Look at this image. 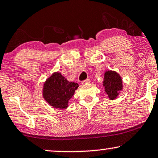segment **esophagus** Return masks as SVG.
<instances>
[{
	"label": "esophagus",
	"instance_id": "esophagus-1",
	"mask_svg": "<svg viewBox=\"0 0 158 158\" xmlns=\"http://www.w3.org/2000/svg\"><path fill=\"white\" fill-rule=\"evenodd\" d=\"M89 82H90V79H86L85 80H84V81H82L81 84H88V83H89Z\"/></svg>",
	"mask_w": 158,
	"mask_h": 158
}]
</instances>
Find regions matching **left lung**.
I'll return each instance as SVG.
<instances>
[{"label":"left lung","mask_w":158,"mask_h":158,"mask_svg":"<svg viewBox=\"0 0 158 158\" xmlns=\"http://www.w3.org/2000/svg\"><path fill=\"white\" fill-rule=\"evenodd\" d=\"M103 86L109 98L112 100L117 98L119 92L123 89V80L117 72L107 71L104 74Z\"/></svg>","instance_id":"1"}]
</instances>
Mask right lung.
<instances>
[{"mask_svg": "<svg viewBox=\"0 0 158 158\" xmlns=\"http://www.w3.org/2000/svg\"><path fill=\"white\" fill-rule=\"evenodd\" d=\"M78 86L77 83L69 81L60 73L55 72L44 83V98L54 108L66 109Z\"/></svg>", "mask_w": 158, "mask_h": 158, "instance_id": "add662e5", "label": "right lung"}]
</instances>
